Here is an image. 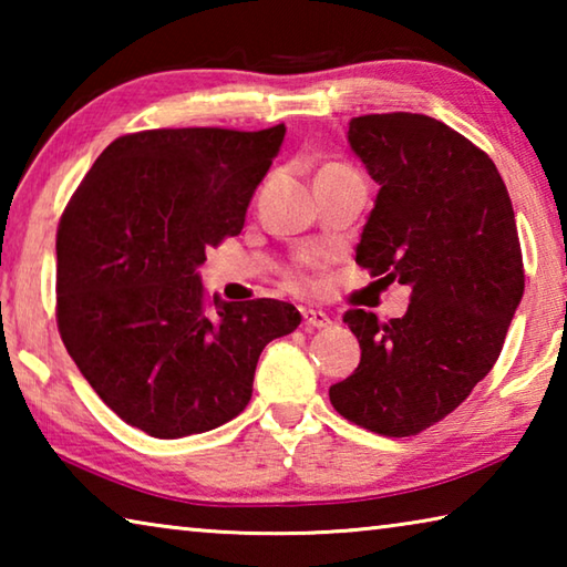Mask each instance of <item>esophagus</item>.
<instances>
[{
    "instance_id": "esophagus-1",
    "label": "esophagus",
    "mask_w": 567,
    "mask_h": 567,
    "mask_svg": "<svg viewBox=\"0 0 567 567\" xmlns=\"http://www.w3.org/2000/svg\"><path fill=\"white\" fill-rule=\"evenodd\" d=\"M330 324H332V320L324 312H320V310H302V328L307 332L330 328Z\"/></svg>"
}]
</instances>
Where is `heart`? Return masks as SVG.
Instances as JSON below:
<instances>
[{
	"mask_svg": "<svg viewBox=\"0 0 567 567\" xmlns=\"http://www.w3.org/2000/svg\"><path fill=\"white\" fill-rule=\"evenodd\" d=\"M328 167H334V165H328ZM305 275L300 267H292V270H287V285L290 287H305Z\"/></svg>",
	"mask_w": 567,
	"mask_h": 567,
	"instance_id": "1",
	"label": "heart"
}]
</instances>
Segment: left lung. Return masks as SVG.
<instances>
[{"mask_svg":"<svg viewBox=\"0 0 567 567\" xmlns=\"http://www.w3.org/2000/svg\"><path fill=\"white\" fill-rule=\"evenodd\" d=\"M348 140L380 185L354 260L412 292L390 322L344 312L362 358L330 402L370 433L410 437L465 402L501 358L525 290L520 239L495 162L447 124L362 114Z\"/></svg>","mask_w":567,"mask_h":567,"instance_id":"obj_1","label":"left lung"}]
</instances>
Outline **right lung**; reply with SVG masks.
<instances>
[{
	"label": "right lung",
	"instance_id": "add662e5",
	"mask_svg": "<svg viewBox=\"0 0 567 567\" xmlns=\"http://www.w3.org/2000/svg\"><path fill=\"white\" fill-rule=\"evenodd\" d=\"M285 124L122 134L56 227V328L104 405L152 437L225 425L252 398L267 342L290 334V302L209 300L197 267L243 233Z\"/></svg>",
	"mask_w": 567,
	"mask_h": 567
}]
</instances>
